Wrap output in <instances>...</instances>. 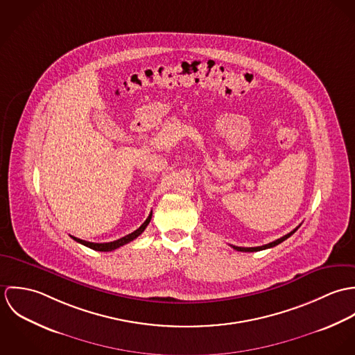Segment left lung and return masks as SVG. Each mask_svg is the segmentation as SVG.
I'll return each instance as SVG.
<instances>
[{
    "label": "left lung",
    "instance_id": "8db88e82",
    "mask_svg": "<svg viewBox=\"0 0 355 355\" xmlns=\"http://www.w3.org/2000/svg\"><path fill=\"white\" fill-rule=\"evenodd\" d=\"M300 227H297L294 231H291L290 234H287V235H284L283 238H280V239H277V241H275V242H270V243H268V245H263V246H258V248H238V246H232L235 250H238V252H261V250H265V249H270V248H275V246H277L279 243H282V242H284L286 239H288L297 230H298Z\"/></svg>",
    "mask_w": 355,
    "mask_h": 355
}]
</instances>
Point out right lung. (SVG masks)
<instances>
[{"label":"right lung","instance_id":"obj_1","mask_svg":"<svg viewBox=\"0 0 355 355\" xmlns=\"http://www.w3.org/2000/svg\"><path fill=\"white\" fill-rule=\"evenodd\" d=\"M152 214L153 213L150 211V214H149V217L146 218V221H145L138 230H135L134 232H131V234H128V235H125V236H123V238H120V239H117V241L109 242V243H93V242L82 241V239L75 238V236H71V238H72L73 241H76V242H79V243H82V245L90 248V249H93V250H97V252H112V250H116V249L121 248L123 245H127V243H130L131 241L137 239V238L146 230V227L149 225V223H150V220H152Z\"/></svg>","mask_w":355,"mask_h":355}]
</instances>
